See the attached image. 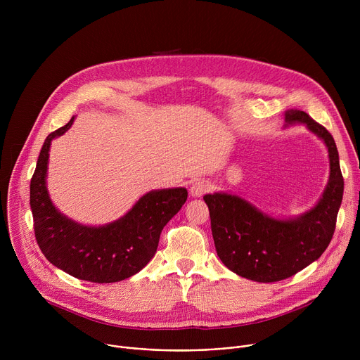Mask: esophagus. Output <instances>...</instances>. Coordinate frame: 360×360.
Listing matches in <instances>:
<instances>
[{
    "label": "esophagus",
    "mask_w": 360,
    "mask_h": 360,
    "mask_svg": "<svg viewBox=\"0 0 360 360\" xmlns=\"http://www.w3.org/2000/svg\"><path fill=\"white\" fill-rule=\"evenodd\" d=\"M207 191H208V184H207V182H205V181H195V182L191 185L189 193H191V196H193V198H200Z\"/></svg>",
    "instance_id": "esophagus-1"
}]
</instances>
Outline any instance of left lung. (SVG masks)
Returning <instances> with one entry per match:
<instances>
[{"instance_id": "obj_1", "label": "left lung", "mask_w": 360, "mask_h": 360, "mask_svg": "<svg viewBox=\"0 0 360 360\" xmlns=\"http://www.w3.org/2000/svg\"><path fill=\"white\" fill-rule=\"evenodd\" d=\"M292 124L306 125L329 152V181L312 210L296 218L278 219L238 195L215 192L203 196L219 259L236 275L255 282L290 278L319 259L332 240L343 198L339 153L330 132L299 110L285 112V127Z\"/></svg>"}]
</instances>
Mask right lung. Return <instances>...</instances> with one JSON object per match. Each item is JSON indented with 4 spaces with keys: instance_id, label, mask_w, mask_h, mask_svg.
<instances>
[{
    "instance_id": "obj_1",
    "label": "right lung",
    "mask_w": 360,
    "mask_h": 360,
    "mask_svg": "<svg viewBox=\"0 0 360 360\" xmlns=\"http://www.w3.org/2000/svg\"><path fill=\"white\" fill-rule=\"evenodd\" d=\"M74 120L46 136L31 178L35 239L45 258L68 275L95 283L120 282L138 274L153 258L164 226L182 208L188 191H150L122 218L102 226H86L67 218L49 199L46 171L51 141L65 134Z\"/></svg>"
}]
</instances>
